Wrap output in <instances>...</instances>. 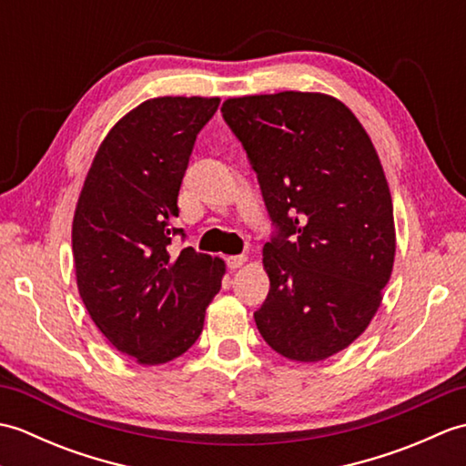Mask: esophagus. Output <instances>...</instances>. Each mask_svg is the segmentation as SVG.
Masks as SVG:
<instances>
[{
    "label": "esophagus",
    "instance_id": "34e87169",
    "mask_svg": "<svg viewBox=\"0 0 466 466\" xmlns=\"http://www.w3.org/2000/svg\"><path fill=\"white\" fill-rule=\"evenodd\" d=\"M226 264L228 268H240V266L246 264V256L244 254H238V256H228L226 258Z\"/></svg>",
    "mask_w": 466,
    "mask_h": 466
}]
</instances>
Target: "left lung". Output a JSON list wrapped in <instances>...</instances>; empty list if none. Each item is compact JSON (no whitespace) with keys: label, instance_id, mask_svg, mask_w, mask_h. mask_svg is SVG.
Returning a JSON list of instances; mask_svg holds the SVG:
<instances>
[{"label":"left lung","instance_id":"1","mask_svg":"<svg viewBox=\"0 0 466 466\" xmlns=\"http://www.w3.org/2000/svg\"><path fill=\"white\" fill-rule=\"evenodd\" d=\"M222 116L276 228L256 326L286 359H329L366 330L392 272V198L379 154L349 107L324 94L230 97Z\"/></svg>","mask_w":466,"mask_h":466}]
</instances>
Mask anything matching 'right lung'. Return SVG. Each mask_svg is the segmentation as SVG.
Wrapping results in <instances>:
<instances>
[{"label": "right lung", "instance_id": "1", "mask_svg": "<svg viewBox=\"0 0 466 466\" xmlns=\"http://www.w3.org/2000/svg\"><path fill=\"white\" fill-rule=\"evenodd\" d=\"M218 97H154L126 114L97 150L72 224L77 290L114 349L140 364L184 354L204 329L224 262L177 250L172 226L196 136Z\"/></svg>", "mask_w": 466, "mask_h": 466}]
</instances>
